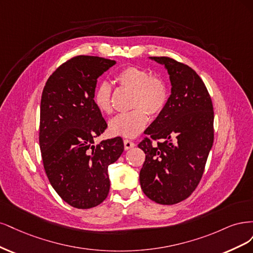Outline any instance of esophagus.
I'll return each mask as SVG.
<instances>
[{
    "label": "esophagus",
    "instance_id": "esophagus-1",
    "mask_svg": "<svg viewBox=\"0 0 253 253\" xmlns=\"http://www.w3.org/2000/svg\"><path fill=\"white\" fill-rule=\"evenodd\" d=\"M135 146V144L132 142V141H130V140H124V148H125V150H129V149H131V148H133Z\"/></svg>",
    "mask_w": 253,
    "mask_h": 253
}]
</instances>
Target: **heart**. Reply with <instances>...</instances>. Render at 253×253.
<instances>
[{"label":"heart","instance_id":"obj_1","mask_svg":"<svg viewBox=\"0 0 253 253\" xmlns=\"http://www.w3.org/2000/svg\"><path fill=\"white\" fill-rule=\"evenodd\" d=\"M118 84L127 90H131L130 108L121 113L109 123V131L117 136L133 138L147 126L149 116L157 117L165 108L168 102V88L161 78L152 77L147 69L128 66L116 75ZM93 104L103 115L112 112V92L110 85L101 83L93 92Z\"/></svg>","mask_w":253,"mask_h":253}]
</instances>
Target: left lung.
<instances>
[{
	"label": "left lung",
	"mask_w": 253,
	"mask_h": 253,
	"mask_svg": "<svg viewBox=\"0 0 253 253\" xmlns=\"http://www.w3.org/2000/svg\"><path fill=\"white\" fill-rule=\"evenodd\" d=\"M149 59L168 71L171 94L138 144L146 159L140 171L143 192L162 205L187 199L199 185L213 144V106L192 68L167 56ZM159 140L152 144V140Z\"/></svg>",
	"instance_id": "1"
}]
</instances>
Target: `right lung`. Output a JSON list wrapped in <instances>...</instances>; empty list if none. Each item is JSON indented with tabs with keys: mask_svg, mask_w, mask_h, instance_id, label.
I'll return each instance as SVG.
<instances>
[{
	"mask_svg": "<svg viewBox=\"0 0 253 253\" xmlns=\"http://www.w3.org/2000/svg\"><path fill=\"white\" fill-rule=\"evenodd\" d=\"M117 62L78 55L47 80L41 99L40 148L45 172L63 201L79 209L107 198L108 166L124 151L121 137L94 145L107 128L93 104L97 78Z\"/></svg>",
	"mask_w": 253,
	"mask_h": 253,
	"instance_id": "right-lung-1",
	"label": "right lung"
}]
</instances>
